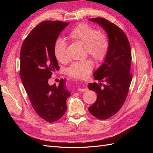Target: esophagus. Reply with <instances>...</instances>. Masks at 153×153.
Masks as SVG:
<instances>
[{
  "label": "esophagus",
  "instance_id": "esophagus-1",
  "mask_svg": "<svg viewBox=\"0 0 153 153\" xmlns=\"http://www.w3.org/2000/svg\"><path fill=\"white\" fill-rule=\"evenodd\" d=\"M88 89H87V88H84V89H83V88H78V91H79V92H85V91H87Z\"/></svg>",
  "mask_w": 153,
  "mask_h": 153
}]
</instances>
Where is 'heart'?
I'll return each mask as SVG.
<instances>
[{
	"mask_svg": "<svg viewBox=\"0 0 153 153\" xmlns=\"http://www.w3.org/2000/svg\"><path fill=\"white\" fill-rule=\"evenodd\" d=\"M68 38L72 41L85 43L86 52L89 53L96 61H102L106 56L109 48L107 36L95 27L87 24H81L72 29L68 34ZM67 43L62 38H59L54 45L53 52L57 61L61 63L68 60L66 52ZM94 67L91 59L73 62L68 68L69 75L76 78L85 77Z\"/></svg>",
	"mask_w": 153,
	"mask_h": 153,
	"instance_id": "heart-1",
	"label": "heart"
}]
</instances>
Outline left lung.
Segmentation results:
<instances>
[{"label": "left lung", "instance_id": "obj_1", "mask_svg": "<svg viewBox=\"0 0 153 153\" xmlns=\"http://www.w3.org/2000/svg\"><path fill=\"white\" fill-rule=\"evenodd\" d=\"M89 20L106 32L109 48L104 62L93 73L94 80L100 83L88 85L89 89L97 94L96 101L88 110L98 119H106L121 109L128 95L132 80L131 48L126 34L116 25L103 18ZM101 82L105 83L103 88Z\"/></svg>", "mask_w": 153, "mask_h": 153}]
</instances>
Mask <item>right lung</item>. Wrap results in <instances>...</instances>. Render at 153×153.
Here are the masks:
<instances>
[{
    "mask_svg": "<svg viewBox=\"0 0 153 153\" xmlns=\"http://www.w3.org/2000/svg\"><path fill=\"white\" fill-rule=\"evenodd\" d=\"M69 23L44 21L31 30L22 44L20 75L36 112L46 121L55 122L66 112L71 95L66 80L50 85L48 79L59 67L53 48L60 33Z\"/></svg>",
    "mask_w": 153,
    "mask_h": 153,
    "instance_id": "obj_1",
    "label": "right lung"
}]
</instances>
